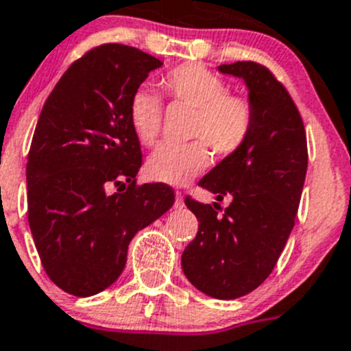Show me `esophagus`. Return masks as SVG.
Returning a JSON list of instances; mask_svg holds the SVG:
<instances>
[{
  "label": "esophagus",
  "instance_id": "1",
  "mask_svg": "<svg viewBox=\"0 0 351 351\" xmlns=\"http://www.w3.org/2000/svg\"><path fill=\"white\" fill-rule=\"evenodd\" d=\"M175 195H176V199H175V207H183V195H182V192H178V190H176Z\"/></svg>",
  "mask_w": 351,
  "mask_h": 351
}]
</instances>
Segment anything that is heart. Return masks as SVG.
I'll return each instance as SVG.
<instances>
[{
	"label": "heart",
	"instance_id": "b5f03b06",
	"mask_svg": "<svg viewBox=\"0 0 351 351\" xmlns=\"http://www.w3.org/2000/svg\"><path fill=\"white\" fill-rule=\"evenodd\" d=\"M175 103L195 110L186 145H161L149 156L145 175L168 185H185L209 166V147L217 156L240 151L254 130L255 111L250 99L228 93L219 75L200 64H180L159 80ZM162 104L147 87H138L128 101V121L142 145H154L161 132Z\"/></svg>",
	"mask_w": 351,
	"mask_h": 351
}]
</instances>
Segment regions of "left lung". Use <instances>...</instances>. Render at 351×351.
Masks as SVG:
<instances>
[{
  "instance_id": "left-lung-1",
  "label": "left lung",
  "mask_w": 351,
  "mask_h": 351,
  "mask_svg": "<svg viewBox=\"0 0 351 351\" xmlns=\"http://www.w3.org/2000/svg\"><path fill=\"white\" fill-rule=\"evenodd\" d=\"M217 70L245 80L255 111L254 130L240 151L199 182L217 200L230 197V206L223 210L217 202L185 199L199 231L183 250L182 267L197 290L233 300L273 273L295 226L308 154L298 108L269 68L237 61Z\"/></svg>"
}]
</instances>
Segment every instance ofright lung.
Masks as SVG:
<instances>
[{"instance_id":"add662e5","label":"right lung","mask_w":351,"mask_h":351,"mask_svg":"<svg viewBox=\"0 0 351 351\" xmlns=\"http://www.w3.org/2000/svg\"><path fill=\"white\" fill-rule=\"evenodd\" d=\"M161 64L137 47L97 46L40 111L27 158L29 226L49 280L75 297L111 287L135 233L175 202L169 185L137 183L142 151L128 121L132 94Z\"/></svg>"}]
</instances>
